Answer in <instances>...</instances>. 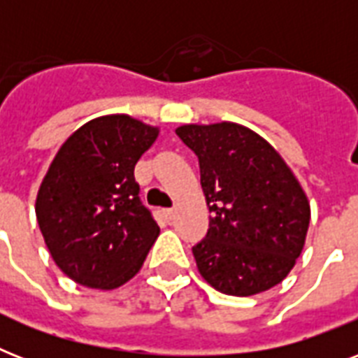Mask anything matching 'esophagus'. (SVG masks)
Listing matches in <instances>:
<instances>
[{
  "mask_svg": "<svg viewBox=\"0 0 358 358\" xmlns=\"http://www.w3.org/2000/svg\"><path fill=\"white\" fill-rule=\"evenodd\" d=\"M174 215H176V210H174V208H171V210H167V217H169V219H174Z\"/></svg>",
  "mask_w": 358,
  "mask_h": 358,
  "instance_id": "esophagus-1",
  "label": "esophagus"
}]
</instances>
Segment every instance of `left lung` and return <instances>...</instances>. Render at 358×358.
Here are the masks:
<instances>
[{"label": "left lung", "mask_w": 358, "mask_h": 358, "mask_svg": "<svg viewBox=\"0 0 358 358\" xmlns=\"http://www.w3.org/2000/svg\"><path fill=\"white\" fill-rule=\"evenodd\" d=\"M212 217L193 247L202 278L221 294H260L282 282L305 245L310 204L278 152L234 122L185 124Z\"/></svg>", "instance_id": "8db88e82"}]
</instances>
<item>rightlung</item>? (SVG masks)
I'll list each match as a JSON object with an SVG mask.
<instances>
[{"label":"right lung","mask_w":358,"mask_h":358,"mask_svg":"<svg viewBox=\"0 0 358 358\" xmlns=\"http://www.w3.org/2000/svg\"><path fill=\"white\" fill-rule=\"evenodd\" d=\"M157 134L128 115L98 117L53 157L36 195V221L53 262L81 286L128 282L159 236L134 176Z\"/></svg>","instance_id":"add662e5"}]
</instances>
